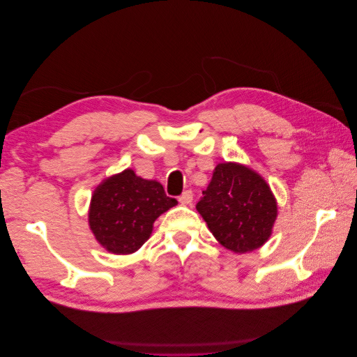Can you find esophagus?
Listing matches in <instances>:
<instances>
[{"mask_svg": "<svg viewBox=\"0 0 357 357\" xmlns=\"http://www.w3.org/2000/svg\"><path fill=\"white\" fill-rule=\"evenodd\" d=\"M178 201H180L183 205L192 204V201H193V193H192V190H185V192H183L181 195L178 197Z\"/></svg>", "mask_w": 357, "mask_h": 357, "instance_id": "obj_1", "label": "esophagus"}]
</instances>
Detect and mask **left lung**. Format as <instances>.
<instances>
[{
	"label": "left lung",
	"instance_id": "obj_1",
	"mask_svg": "<svg viewBox=\"0 0 357 357\" xmlns=\"http://www.w3.org/2000/svg\"><path fill=\"white\" fill-rule=\"evenodd\" d=\"M197 210L215 240L235 253L261 247L277 218V202L266 181L250 168L232 162L214 168Z\"/></svg>",
	"mask_w": 357,
	"mask_h": 357
}]
</instances>
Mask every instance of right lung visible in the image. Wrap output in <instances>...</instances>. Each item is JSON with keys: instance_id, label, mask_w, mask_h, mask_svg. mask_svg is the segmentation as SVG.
I'll list each match as a JSON object with an SVG mask.
<instances>
[{"instance_id": "add662e5", "label": "right lung", "mask_w": 357, "mask_h": 357, "mask_svg": "<svg viewBox=\"0 0 357 357\" xmlns=\"http://www.w3.org/2000/svg\"><path fill=\"white\" fill-rule=\"evenodd\" d=\"M176 204L177 199L167 197L160 183L125 169L104 180L93 192L89 226L107 250L129 255L149 240L153 222Z\"/></svg>"}]
</instances>
